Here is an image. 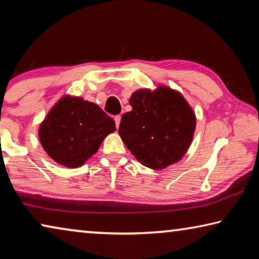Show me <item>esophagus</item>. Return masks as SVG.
<instances>
[{"label":"esophagus","mask_w":259,"mask_h":259,"mask_svg":"<svg viewBox=\"0 0 259 259\" xmlns=\"http://www.w3.org/2000/svg\"><path fill=\"white\" fill-rule=\"evenodd\" d=\"M114 121H115L116 128H119L120 122H121V115H115V116H114Z\"/></svg>","instance_id":"obj_1"}]
</instances>
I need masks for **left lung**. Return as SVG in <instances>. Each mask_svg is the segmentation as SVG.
I'll return each mask as SVG.
<instances>
[{
	"label": "left lung",
	"mask_w": 259,
	"mask_h": 259,
	"mask_svg": "<svg viewBox=\"0 0 259 259\" xmlns=\"http://www.w3.org/2000/svg\"><path fill=\"white\" fill-rule=\"evenodd\" d=\"M122 115L119 134L139 162L163 169L182 159L190 147L195 115L181 94L166 87L138 90Z\"/></svg>",
	"instance_id": "1"
}]
</instances>
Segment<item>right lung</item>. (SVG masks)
I'll return each mask as SVG.
<instances>
[{
  "label": "right lung",
  "instance_id": "obj_1",
  "mask_svg": "<svg viewBox=\"0 0 259 259\" xmlns=\"http://www.w3.org/2000/svg\"><path fill=\"white\" fill-rule=\"evenodd\" d=\"M115 131V122L98 105L64 97L40 126L45 151L59 164L76 168L98 151L103 139Z\"/></svg>",
  "mask_w": 259,
  "mask_h": 259
}]
</instances>
